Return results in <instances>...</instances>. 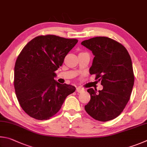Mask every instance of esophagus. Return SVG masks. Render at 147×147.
Segmentation results:
<instances>
[{"mask_svg": "<svg viewBox=\"0 0 147 147\" xmlns=\"http://www.w3.org/2000/svg\"><path fill=\"white\" fill-rule=\"evenodd\" d=\"M84 90V89L82 88V87H81V86L78 87L76 89V92H78V93H81V92H83Z\"/></svg>", "mask_w": 147, "mask_h": 147, "instance_id": "34e87169", "label": "esophagus"}]
</instances>
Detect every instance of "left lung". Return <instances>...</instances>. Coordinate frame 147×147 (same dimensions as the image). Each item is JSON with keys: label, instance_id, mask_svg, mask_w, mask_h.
Listing matches in <instances>:
<instances>
[{"label": "left lung", "instance_id": "1", "mask_svg": "<svg viewBox=\"0 0 147 147\" xmlns=\"http://www.w3.org/2000/svg\"><path fill=\"white\" fill-rule=\"evenodd\" d=\"M81 45L92 51L94 58L90 74L101 81L102 90L88 89L90 100L86 112L99 121L114 119L127 105L134 83L132 60L121 44L106 37L85 40Z\"/></svg>", "mask_w": 147, "mask_h": 147}]
</instances>
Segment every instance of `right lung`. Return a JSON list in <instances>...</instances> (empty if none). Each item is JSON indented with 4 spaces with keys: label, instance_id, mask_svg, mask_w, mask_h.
I'll use <instances>...</instances> for the list:
<instances>
[{
    "label": "right lung",
    "instance_id": "1",
    "mask_svg": "<svg viewBox=\"0 0 147 147\" xmlns=\"http://www.w3.org/2000/svg\"><path fill=\"white\" fill-rule=\"evenodd\" d=\"M78 40L53 35L30 40L17 59L14 68L15 94L22 110L34 119L46 120L59 112L75 86L60 84L55 71Z\"/></svg>",
    "mask_w": 147,
    "mask_h": 147
}]
</instances>
